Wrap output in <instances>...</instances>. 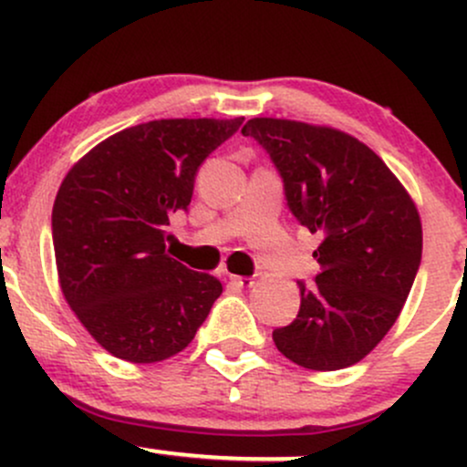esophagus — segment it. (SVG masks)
I'll return each instance as SVG.
<instances>
[{
	"instance_id": "34e87169",
	"label": "esophagus",
	"mask_w": 467,
	"mask_h": 467,
	"mask_svg": "<svg viewBox=\"0 0 467 467\" xmlns=\"http://www.w3.org/2000/svg\"><path fill=\"white\" fill-rule=\"evenodd\" d=\"M229 282L235 286H240V289H247V286L254 285V280L251 277H243V275H232L229 274Z\"/></svg>"
}]
</instances>
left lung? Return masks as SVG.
I'll return each instance as SVG.
<instances>
[{
  "instance_id": "obj_1",
  "label": "left lung",
  "mask_w": 467,
  "mask_h": 467,
  "mask_svg": "<svg viewBox=\"0 0 467 467\" xmlns=\"http://www.w3.org/2000/svg\"><path fill=\"white\" fill-rule=\"evenodd\" d=\"M266 150L291 213L322 243L316 285H300V311L275 328L285 358L308 370L358 364L400 317L421 262V218L368 145L327 125L251 119L243 128Z\"/></svg>"
}]
</instances>
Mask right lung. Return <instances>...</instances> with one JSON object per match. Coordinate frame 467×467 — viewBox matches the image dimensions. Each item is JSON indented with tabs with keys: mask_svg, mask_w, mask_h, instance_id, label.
<instances>
[{
	"mask_svg": "<svg viewBox=\"0 0 467 467\" xmlns=\"http://www.w3.org/2000/svg\"><path fill=\"white\" fill-rule=\"evenodd\" d=\"M238 119H161L117 132L72 165L52 207L66 302L114 358L154 364L181 353L223 285L165 251L170 218L192 202L202 161Z\"/></svg>",
	"mask_w": 467,
	"mask_h": 467,
	"instance_id": "add662e5",
	"label": "right lung"
}]
</instances>
